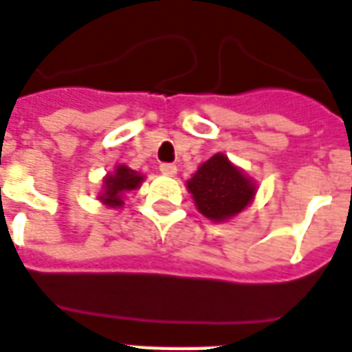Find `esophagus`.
Wrapping results in <instances>:
<instances>
[{
    "instance_id": "obj_1",
    "label": "esophagus",
    "mask_w": 352,
    "mask_h": 352,
    "mask_svg": "<svg viewBox=\"0 0 352 352\" xmlns=\"http://www.w3.org/2000/svg\"><path fill=\"white\" fill-rule=\"evenodd\" d=\"M160 173H164V175H175L177 173V166L175 164H168V162H164L160 164Z\"/></svg>"
}]
</instances>
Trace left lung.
<instances>
[{
  "label": "left lung",
  "instance_id": "obj_1",
  "mask_svg": "<svg viewBox=\"0 0 352 352\" xmlns=\"http://www.w3.org/2000/svg\"><path fill=\"white\" fill-rule=\"evenodd\" d=\"M186 184L199 212L214 222L239 214L256 194L252 181L223 155L201 164Z\"/></svg>",
  "mask_w": 352,
  "mask_h": 352
}]
</instances>
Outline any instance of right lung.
I'll list each match as a JSON object with an SVG mask.
<instances>
[{
	"label": "right lung",
	"mask_w": 352,
	"mask_h": 352,
	"mask_svg": "<svg viewBox=\"0 0 352 352\" xmlns=\"http://www.w3.org/2000/svg\"><path fill=\"white\" fill-rule=\"evenodd\" d=\"M142 183V177L136 171H132L126 166H119L113 171V175L104 179V194L100 201L106 203L108 207H121L123 205V194L129 190H134Z\"/></svg>",
	"instance_id": "obj_1"
}]
</instances>
